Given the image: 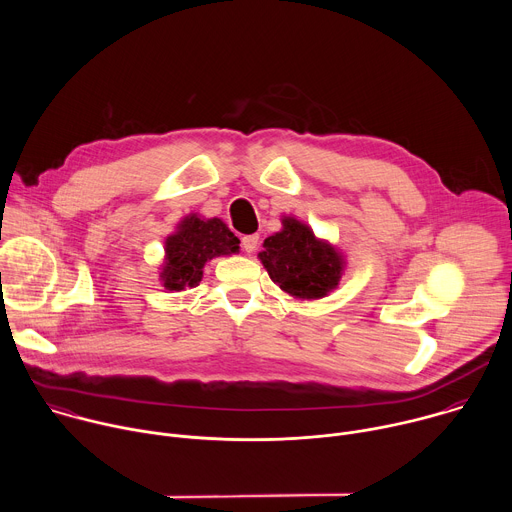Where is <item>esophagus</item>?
Returning <instances> with one entry per match:
<instances>
[{"label":"esophagus","mask_w":512,"mask_h":512,"mask_svg":"<svg viewBox=\"0 0 512 512\" xmlns=\"http://www.w3.org/2000/svg\"><path fill=\"white\" fill-rule=\"evenodd\" d=\"M257 243H259V235H245L241 239V245H243L245 253H253L257 249Z\"/></svg>","instance_id":"esophagus-1"}]
</instances>
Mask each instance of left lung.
<instances>
[{"instance_id":"1","label":"left lung","mask_w":512,"mask_h":512,"mask_svg":"<svg viewBox=\"0 0 512 512\" xmlns=\"http://www.w3.org/2000/svg\"><path fill=\"white\" fill-rule=\"evenodd\" d=\"M259 261L273 283L294 300H320L344 275V253L296 216L281 218V231L263 241Z\"/></svg>"}]
</instances>
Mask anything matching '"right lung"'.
<instances>
[{
	"label": "right lung",
	"instance_id": "add662e5",
	"mask_svg": "<svg viewBox=\"0 0 512 512\" xmlns=\"http://www.w3.org/2000/svg\"><path fill=\"white\" fill-rule=\"evenodd\" d=\"M239 239L221 221L190 212L178 223L176 231L166 237L164 263L160 265V281L168 291H184L202 281L204 265L214 257L239 253Z\"/></svg>",
	"mask_w": 512,
	"mask_h": 512
}]
</instances>
